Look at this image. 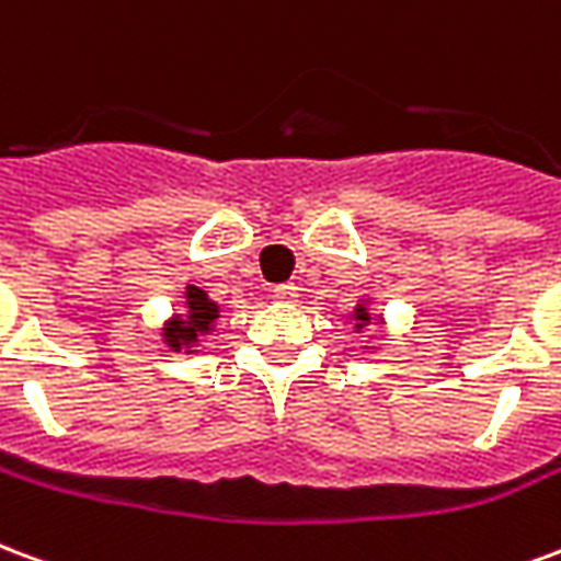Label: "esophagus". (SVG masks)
I'll use <instances>...</instances> for the list:
<instances>
[{"label":"esophagus","mask_w":561,"mask_h":561,"mask_svg":"<svg viewBox=\"0 0 561 561\" xmlns=\"http://www.w3.org/2000/svg\"><path fill=\"white\" fill-rule=\"evenodd\" d=\"M275 298H280V301H286V305H293V301L298 298V286L296 284H277Z\"/></svg>","instance_id":"34e87169"}]
</instances>
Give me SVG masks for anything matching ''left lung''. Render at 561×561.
Wrapping results in <instances>:
<instances>
[{
  "mask_svg": "<svg viewBox=\"0 0 561 561\" xmlns=\"http://www.w3.org/2000/svg\"><path fill=\"white\" fill-rule=\"evenodd\" d=\"M353 320H355V331H362L365 325H370V320H374V317H370V310H367L365 305H358V308L353 310Z\"/></svg>",
  "mask_w": 561,
  "mask_h": 561,
  "instance_id": "left-lung-1",
  "label": "left lung"
}]
</instances>
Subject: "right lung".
I'll return each instance as SVG.
<instances>
[{"label": "right lung", "instance_id": "obj_1", "mask_svg": "<svg viewBox=\"0 0 561 561\" xmlns=\"http://www.w3.org/2000/svg\"><path fill=\"white\" fill-rule=\"evenodd\" d=\"M185 313H175L173 320L163 322V343L173 353H194L203 334L215 329V320L220 317V305H215L199 286H185Z\"/></svg>", "mask_w": 561, "mask_h": 561}]
</instances>
